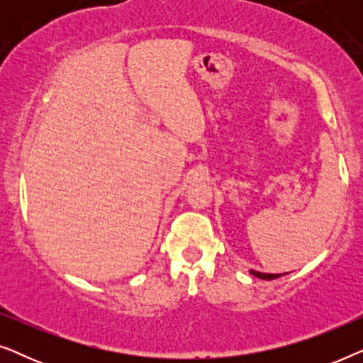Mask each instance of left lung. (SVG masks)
<instances>
[{
  "mask_svg": "<svg viewBox=\"0 0 363 363\" xmlns=\"http://www.w3.org/2000/svg\"><path fill=\"white\" fill-rule=\"evenodd\" d=\"M252 276L255 277H259V279H264V281H271V279H277V277H281V276H284V274H267V272H259V271H255V269H251L250 271ZM287 274V272H286Z\"/></svg>",
  "mask_w": 363,
  "mask_h": 363,
  "instance_id": "1",
  "label": "left lung"
}]
</instances>
